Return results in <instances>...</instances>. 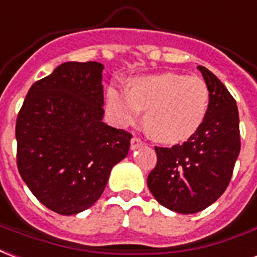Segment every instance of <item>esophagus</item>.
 Returning a JSON list of instances; mask_svg holds the SVG:
<instances>
[{
    "label": "esophagus",
    "instance_id": "esophagus-1",
    "mask_svg": "<svg viewBox=\"0 0 257 257\" xmlns=\"http://www.w3.org/2000/svg\"><path fill=\"white\" fill-rule=\"evenodd\" d=\"M141 145H142V141L140 140V138H137V137H133V138H131V144H130L131 151H136L137 148H140Z\"/></svg>",
    "mask_w": 257,
    "mask_h": 257
}]
</instances>
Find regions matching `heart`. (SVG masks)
Segmentation results:
<instances>
[{
    "instance_id": "b5f03b06",
    "label": "heart",
    "mask_w": 257,
    "mask_h": 257,
    "mask_svg": "<svg viewBox=\"0 0 257 257\" xmlns=\"http://www.w3.org/2000/svg\"><path fill=\"white\" fill-rule=\"evenodd\" d=\"M209 104V90L203 79L177 72L134 78L130 89L110 86L106 110L117 126L134 124L142 109L148 134L163 144L189 140L201 127Z\"/></svg>"
}]
</instances>
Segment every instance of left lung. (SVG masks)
I'll list each match as a JSON object with an SVG mask.
<instances>
[{
  "label": "left lung",
  "instance_id": "left-lung-1",
  "mask_svg": "<svg viewBox=\"0 0 257 257\" xmlns=\"http://www.w3.org/2000/svg\"><path fill=\"white\" fill-rule=\"evenodd\" d=\"M197 68L209 90L203 124L182 145L155 148L157 164L148 175L153 197L183 215L203 211L223 194L241 149L235 100L209 69Z\"/></svg>",
  "mask_w": 257,
  "mask_h": 257
}]
</instances>
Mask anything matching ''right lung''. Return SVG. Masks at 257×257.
Returning <instances> with one entry per match:
<instances>
[{
	"label": "right lung",
	"instance_id": "obj_1",
	"mask_svg": "<svg viewBox=\"0 0 257 257\" xmlns=\"http://www.w3.org/2000/svg\"><path fill=\"white\" fill-rule=\"evenodd\" d=\"M104 65L67 61L26 95L16 121L20 177L45 207L76 215L101 197L131 134L104 123Z\"/></svg>",
	"mask_w": 257,
	"mask_h": 257
}]
</instances>
